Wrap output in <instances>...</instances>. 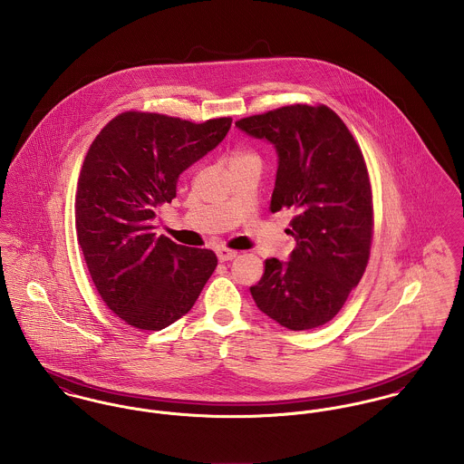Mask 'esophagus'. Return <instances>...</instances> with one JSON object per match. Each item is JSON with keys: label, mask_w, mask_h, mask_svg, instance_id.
<instances>
[{"label": "esophagus", "mask_w": 464, "mask_h": 464, "mask_svg": "<svg viewBox=\"0 0 464 464\" xmlns=\"http://www.w3.org/2000/svg\"><path fill=\"white\" fill-rule=\"evenodd\" d=\"M216 254H218V259H219L221 263H227V261H232V259L237 257V252L227 250V248H219Z\"/></svg>", "instance_id": "1"}]
</instances>
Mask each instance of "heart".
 <instances>
[{
    "mask_svg": "<svg viewBox=\"0 0 464 464\" xmlns=\"http://www.w3.org/2000/svg\"><path fill=\"white\" fill-rule=\"evenodd\" d=\"M245 162H259V159H257L256 153L246 151V150H236L230 155V168L237 166V164H245Z\"/></svg>",
    "mask_w": 464,
    "mask_h": 464,
    "instance_id": "obj_1",
    "label": "heart"
}]
</instances>
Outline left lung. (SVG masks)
<instances>
[{
    "label": "left lung",
    "mask_w": 464,
    "mask_h": 464,
    "mask_svg": "<svg viewBox=\"0 0 464 464\" xmlns=\"http://www.w3.org/2000/svg\"><path fill=\"white\" fill-rule=\"evenodd\" d=\"M273 144L271 212L293 208L289 261L266 259L250 287L257 307L289 331L325 325L359 284L370 257L373 207L362 153L329 107L291 105L236 121Z\"/></svg>",
    "instance_id": "left-lung-1"
}]
</instances>
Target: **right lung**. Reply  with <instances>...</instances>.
Returning a JSON list of instances; mask_svg holds the SVG:
<instances>
[{
  "instance_id": "right-lung-1",
  "label": "right lung",
  "mask_w": 464,
  "mask_h": 464,
  "mask_svg": "<svg viewBox=\"0 0 464 464\" xmlns=\"http://www.w3.org/2000/svg\"><path fill=\"white\" fill-rule=\"evenodd\" d=\"M232 120L191 123L148 112L114 118L92 140L78 179L76 236L107 307L129 325L162 331L188 314L218 266L210 250L155 237L157 208L182 171L212 151Z\"/></svg>"
}]
</instances>
